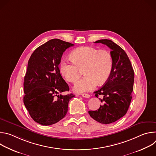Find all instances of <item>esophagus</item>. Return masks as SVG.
Instances as JSON below:
<instances>
[{
    "mask_svg": "<svg viewBox=\"0 0 156 156\" xmlns=\"http://www.w3.org/2000/svg\"><path fill=\"white\" fill-rule=\"evenodd\" d=\"M81 95L83 97L86 98H89L90 97V94H86V93H83V94H81Z\"/></svg>",
    "mask_w": 156,
    "mask_h": 156,
    "instance_id": "1",
    "label": "esophagus"
}]
</instances>
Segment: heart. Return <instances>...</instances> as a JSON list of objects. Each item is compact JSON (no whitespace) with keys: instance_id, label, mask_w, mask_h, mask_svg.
Masks as SVG:
<instances>
[{"instance_id":"b5f03b06","label":"heart","mask_w":156,"mask_h":156,"mask_svg":"<svg viewBox=\"0 0 156 156\" xmlns=\"http://www.w3.org/2000/svg\"><path fill=\"white\" fill-rule=\"evenodd\" d=\"M72 60L62 59L59 65L62 75L70 83H75L83 70L85 75L75 86L76 92L91 91L97 84H102L108 79L112 70L113 60L105 50L83 46L75 49L71 54Z\"/></svg>"}]
</instances>
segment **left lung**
<instances>
[{
  "label": "left lung",
  "mask_w": 156,
  "mask_h": 156,
  "mask_svg": "<svg viewBox=\"0 0 156 156\" xmlns=\"http://www.w3.org/2000/svg\"><path fill=\"white\" fill-rule=\"evenodd\" d=\"M95 43L108 46L112 57L113 66L111 74L104 86L94 92L102 105L98 110L89 111L96 121L104 124L116 122L127 112L131 99L134 84V70L124 50L109 39H101Z\"/></svg>",
  "instance_id": "obj_1"
}]
</instances>
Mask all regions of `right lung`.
<instances>
[{
	"instance_id": "1",
	"label": "right lung",
	"mask_w": 156,
	"mask_h": 156,
	"mask_svg": "<svg viewBox=\"0 0 156 156\" xmlns=\"http://www.w3.org/2000/svg\"><path fill=\"white\" fill-rule=\"evenodd\" d=\"M73 46L53 39L38 47L28 60L23 102L31 117L39 124L51 125L62 120L67 113L69 101L75 96L60 94L69 91V87L58 68L63 53Z\"/></svg>"
}]
</instances>
